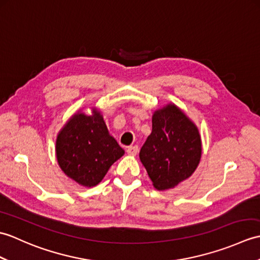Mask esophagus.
Returning a JSON list of instances; mask_svg holds the SVG:
<instances>
[{
	"label": "esophagus",
	"instance_id": "1",
	"mask_svg": "<svg viewBox=\"0 0 260 260\" xmlns=\"http://www.w3.org/2000/svg\"><path fill=\"white\" fill-rule=\"evenodd\" d=\"M126 152L128 153L129 155H133V156H135L136 154L139 153V147H137V146H129V147H127Z\"/></svg>",
	"mask_w": 260,
	"mask_h": 260
}]
</instances>
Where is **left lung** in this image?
<instances>
[{
	"mask_svg": "<svg viewBox=\"0 0 260 260\" xmlns=\"http://www.w3.org/2000/svg\"><path fill=\"white\" fill-rule=\"evenodd\" d=\"M202 154L197 125L170 103L152 116V133L140 152L153 186L158 191L174 189L194 173Z\"/></svg>",
	"mask_w": 260,
	"mask_h": 260,
	"instance_id": "1",
	"label": "left lung"
}]
</instances>
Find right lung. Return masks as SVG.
Listing matches in <instances>:
<instances>
[{
	"mask_svg": "<svg viewBox=\"0 0 260 260\" xmlns=\"http://www.w3.org/2000/svg\"><path fill=\"white\" fill-rule=\"evenodd\" d=\"M124 153L96 107H91L90 115L81 110L75 113L59 131L56 141L60 169L86 187L97 185Z\"/></svg>",
	"mask_w": 260,
	"mask_h": 260,
	"instance_id": "add662e5",
	"label": "right lung"
}]
</instances>
